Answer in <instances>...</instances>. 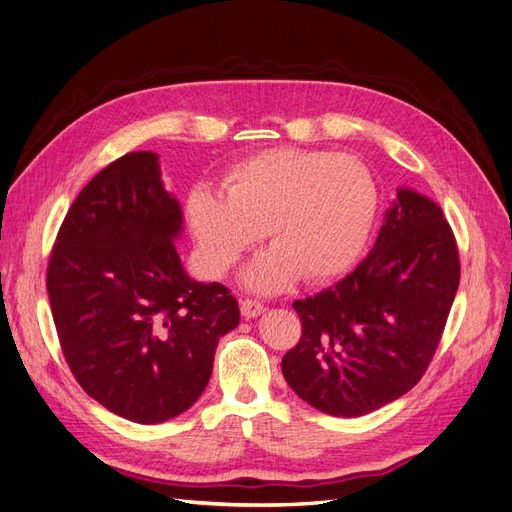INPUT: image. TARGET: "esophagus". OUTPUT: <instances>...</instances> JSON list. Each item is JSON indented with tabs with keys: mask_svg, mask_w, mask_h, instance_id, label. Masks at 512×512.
<instances>
[{
	"mask_svg": "<svg viewBox=\"0 0 512 512\" xmlns=\"http://www.w3.org/2000/svg\"><path fill=\"white\" fill-rule=\"evenodd\" d=\"M262 312H265V305H262L260 301H254V299H243L241 301V314L245 318H256Z\"/></svg>",
	"mask_w": 512,
	"mask_h": 512,
	"instance_id": "esophagus-1",
	"label": "esophagus"
}]
</instances>
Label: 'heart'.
<instances>
[{"instance_id": "b5f03b06", "label": "heart", "mask_w": 512, "mask_h": 512, "mask_svg": "<svg viewBox=\"0 0 512 512\" xmlns=\"http://www.w3.org/2000/svg\"><path fill=\"white\" fill-rule=\"evenodd\" d=\"M378 209L374 177L363 162L329 151L271 149L232 166L224 192L194 188L188 220L198 256L222 275L262 237L271 247L243 271L256 292H280L301 273L322 282L361 254Z\"/></svg>"}]
</instances>
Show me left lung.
<instances>
[{"instance_id": "1", "label": "left lung", "mask_w": 512, "mask_h": 512, "mask_svg": "<svg viewBox=\"0 0 512 512\" xmlns=\"http://www.w3.org/2000/svg\"><path fill=\"white\" fill-rule=\"evenodd\" d=\"M457 288L459 252L442 209L399 188L361 265L292 303L303 333L282 359L290 389L331 416L391 404L423 378Z\"/></svg>"}]
</instances>
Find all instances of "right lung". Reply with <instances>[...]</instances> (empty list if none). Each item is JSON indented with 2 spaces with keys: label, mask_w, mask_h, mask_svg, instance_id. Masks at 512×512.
I'll return each mask as SVG.
<instances>
[{
  "label": "right lung",
  "mask_w": 512,
  "mask_h": 512,
  "mask_svg": "<svg viewBox=\"0 0 512 512\" xmlns=\"http://www.w3.org/2000/svg\"><path fill=\"white\" fill-rule=\"evenodd\" d=\"M181 228L158 153H126L76 196L46 269L76 382L143 425L175 418L203 395L220 337L241 316L226 286L185 273L175 247Z\"/></svg>",
  "instance_id": "add662e5"
}]
</instances>
